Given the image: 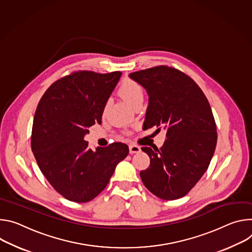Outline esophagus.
<instances>
[{
    "mask_svg": "<svg viewBox=\"0 0 252 252\" xmlns=\"http://www.w3.org/2000/svg\"><path fill=\"white\" fill-rule=\"evenodd\" d=\"M140 150H141L140 146H138V145H136V144H130V145H129V152H130L131 154L137 153V152H139Z\"/></svg>",
    "mask_w": 252,
    "mask_h": 252,
    "instance_id": "obj_1",
    "label": "esophagus"
}]
</instances>
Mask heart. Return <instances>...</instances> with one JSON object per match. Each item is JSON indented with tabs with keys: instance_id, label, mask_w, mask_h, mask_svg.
I'll list each match as a JSON object with an SVG mask.
<instances>
[{
	"instance_id": "1",
	"label": "heart",
	"mask_w": 252,
	"mask_h": 252,
	"mask_svg": "<svg viewBox=\"0 0 252 252\" xmlns=\"http://www.w3.org/2000/svg\"><path fill=\"white\" fill-rule=\"evenodd\" d=\"M118 93L127 103L133 107L139 103H142L144 99V89L141 86V84L131 79H125L121 83V85L118 88ZM107 108L108 102L104 106V111H106Z\"/></svg>"
}]
</instances>
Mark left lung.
Returning <instances> with one entry per match:
<instances>
[{
  "label": "left lung",
  "mask_w": 252,
  "mask_h": 252,
  "mask_svg": "<svg viewBox=\"0 0 252 252\" xmlns=\"http://www.w3.org/2000/svg\"><path fill=\"white\" fill-rule=\"evenodd\" d=\"M146 89L143 129L166 131L161 148L142 147L150 165L140 172L145 187L164 200L181 198L203 176L214 154L217 132L209 102L188 75L169 66L129 74Z\"/></svg>",
  "instance_id": "obj_1"
}]
</instances>
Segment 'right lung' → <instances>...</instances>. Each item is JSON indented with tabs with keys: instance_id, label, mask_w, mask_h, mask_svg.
<instances>
[{
	"instance_id": "obj_1",
	"label": "right lung",
	"mask_w": 252,
	"mask_h": 252,
	"mask_svg": "<svg viewBox=\"0 0 252 252\" xmlns=\"http://www.w3.org/2000/svg\"><path fill=\"white\" fill-rule=\"evenodd\" d=\"M121 72L77 71L47 89L35 112L31 147L43 175L66 199L84 203L104 190L129 153L121 142L89 148L84 136L101 124L104 106Z\"/></svg>"
}]
</instances>
